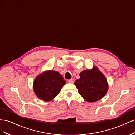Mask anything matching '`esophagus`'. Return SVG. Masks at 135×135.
<instances>
[{"mask_svg":"<svg viewBox=\"0 0 135 135\" xmlns=\"http://www.w3.org/2000/svg\"><path fill=\"white\" fill-rule=\"evenodd\" d=\"M68 81L69 83H74L75 82V80H74V79H71L68 80Z\"/></svg>","mask_w":135,"mask_h":135,"instance_id":"esophagus-1","label":"esophagus"}]
</instances>
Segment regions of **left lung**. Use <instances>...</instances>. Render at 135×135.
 <instances>
[{
    "label": "left lung",
    "instance_id": "8db88e82",
    "mask_svg": "<svg viewBox=\"0 0 135 135\" xmlns=\"http://www.w3.org/2000/svg\"><path fill=\"white\" fill-rule=\"evenodd\" d=\"M80 77L75 85L79 94L86 101H98L106 94L109 88L107 80L97 67L83 71L80 74Z\"/></svg>",
    "mask_w": 135,
    "mask_h": 135
}]
</instances>
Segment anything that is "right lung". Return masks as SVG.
I'll return each instance as SVG.
<instances>
[{
    "label": "right lung",
    "mask_w": 135,
    "mask_h": 135,
    "mask_svg": "<svg viewBox=\"0 0 135 135\" xmlns=\"http://www.w3.org/2000/svg\"><path fill=\"white\" fill-rule=\"evenodd\" d=\"M65 81L59 72H45L37 77L34 81L33 89L37 97L45 101H50L60 93Z\"/></svg>",
    "instance_id": "1"
}]
</instances>
